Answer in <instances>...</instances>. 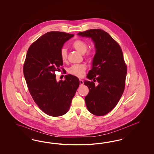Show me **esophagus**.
<instances>
[{"instance_id":"obj_1","label":"esophagus","mask_w":154,"mask_h":154,"mask_svg":"<svg viewBox=\"0 0 154 154\" xmlns=\"http://www.w3.org/2000/svg\"><path fill=\"white\" fill-rule=\"evenodd\" d=\"M79 84H80V85H84V81L82 79H79Z\"/></svg>"}]
</instances>
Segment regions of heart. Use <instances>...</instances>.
<instances>
[{
	"mask_svg": "<svg viewBox=\"0 0 154 154\" xmlns=\"http://www.w3.org/2000/svg\"><path fill=\"white\" fill-rule=\"evenodd\" d=\"M72 47L75 50L79 52L81 54L85 53L88 49V44L84 40L76 39L72 44ZM61 60L64 62L67 59V50L65 48H62L60 52ZM90 52H88L86 54V57L90 59L91 57ZM86 69V65L85 64H77L72 65L68 69V72L75 76L82 77L85 75V72Z\"/></svg>",
	"mask_w": 154,
	"mask_h": 154,
	"instance_id": "1",
	"label": "heart"
}]
</instances>
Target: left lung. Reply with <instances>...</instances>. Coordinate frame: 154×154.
Wrapping results in <instances>:
<instances>
[{
  "instance_id": "left-lung-1",
  "label": "left lung",
  "mask_w": 154,
  "mask_h": 154,
  "mask_svg": "<svg viewBox=\"0 0 154 154\" xmlns=\"http://www.w3.org/2000/svg\"><path fill=\"white\" fill-rule=\"evenodd\" d=\"M91 38L96 52L92 68L84 81L89 94L85 97L86 107L97 116H104L111 111L119 102L125 89L127 67L121 47L112 37L99 29L88 30L77 34ZM97 81L95 85L94 82Z\"/></svg>"
}]
</instances>
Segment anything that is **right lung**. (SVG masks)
I'll return each mask as SVG.
<instances>
[{
	"mask_svg": "<svg viewBox=\"0 0 154 154\" xmlns=\"http://www.w3.org/2000/svg\"><path fill=\"white\" fill-rule=\"evenodd\" d=\"M73 36L61 32L45 34L29 47L23 64V75L33 100L51 116H60L69 111L79 86V79L75 75H65L64 81L57 82L55 74L63 65L61 49Z\"/></svg>",
	"mask_w": 154,
	"mask_h": 154,
	"instance_id": "right-lung-1",
	"label": "right lung"
}]
</instances>
